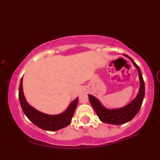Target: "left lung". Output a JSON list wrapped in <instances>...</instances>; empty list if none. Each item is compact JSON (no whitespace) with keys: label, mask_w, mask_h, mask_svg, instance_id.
Returning <instances> with one entry per match:
<instances>
[{"label":"left lung","mask_w":160,"mask_h":160,"mask_svg":"<svg viewBox=\"0 0 160 160\" xmlns=\"http://www.w3.org/2000/svg\"><path fill=\"white\" fill-rule=\"evenodd\" d=\"M124 55L132 61L133 65L137 68L138 71L140 78L139 92L138 94L137 97L128 106L122 108L113 109V110H108V109L105 108L100 104L99 100L97 98H95L92 95H89V102L95 109L98 117L104 123L111 124H122L130 121L138 113L141 107L142 102H143L144 95H145V84H144V81L143 76H142L141 69L132 58H130L126 54H124Z\"/></svg>","instance_id":"obj_1"}]
</instances>
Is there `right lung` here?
Instances as JSON below:
<instances>
[{"instance_id":"obj_1","label":"right lung","mask_w":160,"mask_h":160,"mask_svg":"<svg viewBox=\"0 0 160 160\" xmlns=\"http://www.w3.org/2000/svg\"><path fill=\"white\" fill-rule=\"evenodd\" d=\"M19 99L22 111L30 122L41 129L49 131H56L69 125L74 111L77 106L78 98L72 102L65 112L59 115H48L40 112L30 106L26 101L22 89V78L19 87Z\"/></svg>"}]
</instances>
